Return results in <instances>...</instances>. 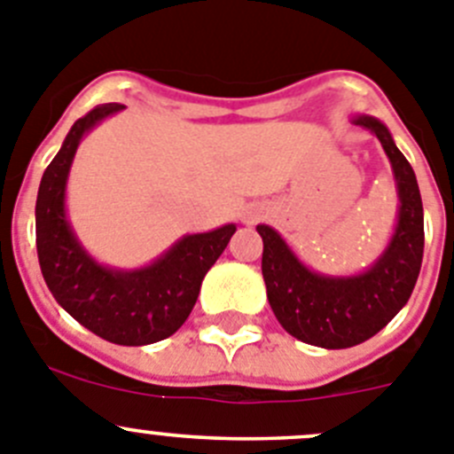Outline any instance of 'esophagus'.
<instances>
[{"label": "esophagus", "mask_w": 454, "mask_h": 454, "mask_svg": "<svg viewBox=\"0 0 454 454\" xmlns=\"http://www.w3.org/2000/svg\"><path fill=\"white\" fill-rule=\"evenodd\" d=\"M257 219H260V212H257V210H253V212H247V215H244V222H247V223H253V222H257Z\"/></svg>", "instance_id": "1"}]
</instances>
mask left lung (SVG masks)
<instances>
[{
	"label": "left lung",
	"instance_id": "1",
	"mask_svg": "<svg viewBox=\"0 0 454 454\" xmlns=\"http://www.w3.org/2000/svg\"><path fill=\"white\" fill-rule=\"evenodd\" d=\"M380 140L398 187V223L385 253L357 276H324L305 267L283 237L260 223L262 276L273 314L292 337L318 348H350L389 324L414 292L423 262V201L416 174L382 121L359 115Z\"/></svg>",
	"mask_w": 454,
	"mask_h": 454
}]
</instances>
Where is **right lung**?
<instances>
[{
  "label": "right lung",
  "mask_w": 454,
  "mask_h": 454,
  "mask_svg": "<svg viewBox=\"0 0 454 454\" xmlns=\"http://www.w3.org/2000/svg\"><path fill=\"white\" fill-rule=\"evenodd\" d=\"M121 104H104L74 121L44 169L35 201V247L49 292L60 308L97 337L120 346H146L171 337L197 303L207 269L231 242L235 223L185 235L149 267L121 271L95 262L65 215V185L81 137Z\"/></svg>",
  "instance_id": "obj_1"
}]
</instances>
